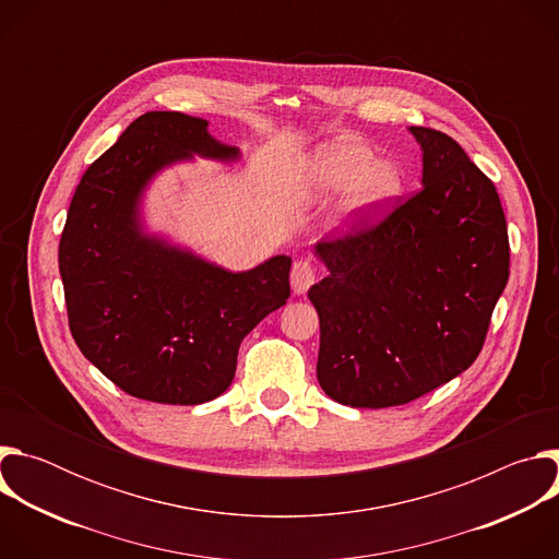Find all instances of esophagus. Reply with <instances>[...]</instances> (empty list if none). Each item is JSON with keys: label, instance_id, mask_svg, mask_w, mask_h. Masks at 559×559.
Instances as JSON below:
<instances>
[{"label": "esophagus", "instance_id": "1", "mask_svg": "<svg viewBox=\"0 0 559 559\" xmlns=\"http://www.w3.org/2000/svg\"><path fill=\"white\" fill-rule=\"evenodd\" d=\"M289 281H292V289H294V294L302 296V294H305V292L316 283V272H313L311 263H309L307 259L296 261V263H294V267H292V276H289Z\"/></svg>", "mask_w": 559, "mask_h": 559}]
</instances>
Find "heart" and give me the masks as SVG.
<instances>
[{"instance_id": "b5f03b06", "label": "heart", "mask_w": 559, "mask_h": 559, "mask_svg": "<svg viewBox=\"0 0 559 559\" xmlns=\"http://www.w3.org/2000/svg\"><path fill=\"white\" fill-rule=\"evenodd\" d=\"M300 179L316 197L345 190L343 207L352 216L384 210L405 188L403 173L393 162L376 158L369 147L347 139L318 145L302 164Z\"/></svg>"}]
</instances>
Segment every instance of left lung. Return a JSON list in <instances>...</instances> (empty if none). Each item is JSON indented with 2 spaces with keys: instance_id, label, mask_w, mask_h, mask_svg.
Masks as SVG:
<instances>
[{
  "instance_id": "8db88e82",
  "label": "left lung",
  "mask_w": 559,
  "mask_h": 559,
  "mask_svg": "<svg viewBox=\"0 0 559 559\" xmlns=\"http://www.w3.org/2000/svg\"><path fill=\"white\" fill-rule=\"evenodd\" d=\"M423 188L378 225L316 243L328 276L311 285L321 318L316 376L356 409L407 405L480 354L509 281L496 186L449 134L412 126Z\"/></svg>"
}]
</instances>
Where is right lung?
<instances>
[{
    "instance_id": "add662e5",
    "label": "right lung",
    "mask_w": 559,
    "mask_h": 559,
    "mask_svg": "<svg viewBox=\"0 0 559 559\" xmlns=\"http://www.w3.org/2000/svg\"><path fill=\"white\" fill-rule=\"evenodd\" d=\"M194 154L229 164L241 150L205 119L141 115L79 181L59 241L76 347L126 393L164 405L218 397L243 338L289 298V257L229 272L145 231L147 186Z\"/></svg>"
}]
</instances>
